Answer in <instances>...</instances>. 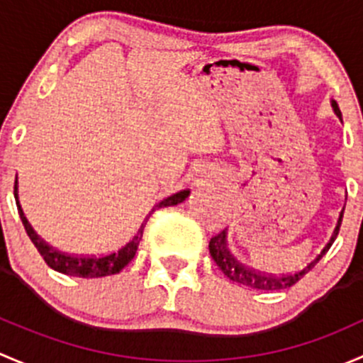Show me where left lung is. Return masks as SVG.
I'll return each mask as SVG.
<instances>
[{"mask_svg": "<svg viewBox=\"0 0 363 363\" xmlns=\"http://www.w3.org/2000/svg\"><path fill=\"white\" fill-rule=\"evenodd\" d=\"M332 108H334L335 115H337L339 118H342L341 110H339V106L335 101H332ZM342 213H345V208H342L341 216H339V222H337V225H335L330 241L325 245V248L321 250L320 255L316 257L315 260H311V262L306 265V267L298 269L297 272L274 276V274H267V272L259 271V269H255V267H250V265L241 264L236 257L229 252V248H227V230L225 229H223L220 234H216V236L211 238V241H209V253H211L213 260H215L216 265H218L220 271H222L227 278L233 279L234 283H239V285L250 286V289H255V290L290 289V286H294L298 279L304 278V276L308 274V272L311 271L316 264H318V260L321 259V257H323L325 253L330 250L332 242L335 241V238H337V234H339V229H341Z\"/></svg>", "mask_w": 363, "mask_h": 363, "instance_id": "1", "label": "left lung"}]
</instances>
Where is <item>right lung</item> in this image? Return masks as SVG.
I'll return each mask as SVG.
<instances>
[{"mask_svg": "<svg viewBox=\"0 0 363 363\" xmlns=\"http://www.w3.org/2000/svg\"><path fill=\"white\" fill-rule=\"evenodd\" d=\"M15 189H17V186H15ZM189 194L190 190H180V192L159 201V203L154 206V209H152V213L159 208L174 206V204L182 203V201H185V197L189 196ZM17 206H18V199H17ZM18 215H21L22 223H24L26 233H28V236L33 241V245L36 246L40 255L43 257L45 264H47L48 267L54 269V271L62 272V274H68V276H78V278H101V276H110V274H117V272H121L122 269H124L125 265L134 259V255H136L138 246H140L141 238H143V230L148 220L147 216V220L141 223L138 233L134 234L125 245H122L121 248L115 250V252H110L106 253V255H101V257H78V255H69V253H65V252H59V250H54L52 246H48L43 239H40L38 234L31 229V225H29L28 220H26L21 206H18Z\"/></svg>", "mask_w": 363, "mask_h": 363, "instance_id": "right-lung-1", "label": "right lung"}]
</instances>
